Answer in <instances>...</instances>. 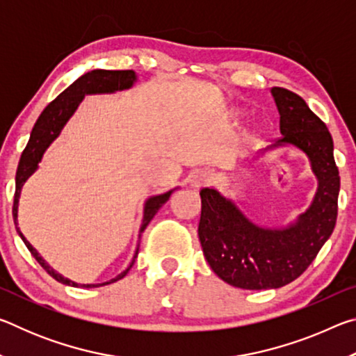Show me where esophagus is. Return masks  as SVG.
Segmentation results:
<instances>
[{"label":"esophagus","instance_id":"1","mask_svg":"<svg viewBox=\"0 0 356 356\" xmlns=\"http://www.w3.org/2000/svg\"><path fill=\"white\" fill-rule=\"evenodd\" d=\"M210 182H212V174L207 171H196L190 177V186L195 190H200L202 186L209 185Z\"/></svg>","mask_w":356,"mask_h":356}]
</instances>
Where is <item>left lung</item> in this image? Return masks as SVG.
I'll use <instances>...</instances> for the list:
<instances>
[{
  "label": "left lung",
  "instance_id": "8db88e82",
  "mask_svg": "<svg viewBox=\"0 0 356 356\" xmlns=\"http://www.w3.org/2000/svg\"><path fill=\"white\" fill-rule=\"evenodd\" d=\"M282 138L259 152L281 147L305 154L317 179V190L305 212L286 226H262L251 220L232 197L210 186L201 190L197 234L210 268L227 284L248 291L278 289L309 267L333 234L339 196V171L333 138L300 95L272 88Z\"/></svg>",
  "mask_w": 356,
  "mask_h": 356
}]
</instances>
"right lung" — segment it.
<instances>
[{"mask_svg":"<svg viewBox=\"0 0 356 356\" xmlns=\"http://www.w3.org/2000/svg\"><path fill=\"white\" fill-rule=\"evenodd\" d=\"M136 81H138V75L134 70H100V69H97V70H91V72H88V74L81 75L76 81L72 83L64 92L59 94L58 97L53 100L44 111H42L39 119L35 120L26 147H25V150H23V154L20 156L19 168H17V174H15V196H14V209H12L17 234H19L20 238L23 240V243L26 245V248L34 256L35 261L42 265V268H44L45 272L51 276V278H55L58 282H63V284H65V286L99 287V286L111 284V282H116L118 280H122L124 276L129 273L131 265L135 264L140 243H138V246H136L135 256H134V259H131L129 267L125 268L122 273H119L116 278L105 281V282H100V284H78V282H75V281L64 278L61 273H58L55 268L48 265L45 259L39 254L38 250H35L34 246L28 242L26 237L23 236L20 231V227H19V200L22 195V188H23V185H25L26 180L39 170V163L42 161V159H44V154L47 152V149L51 146V143L55 141L59 135H61V131L65 127V124L69 122V119L74 116L75 111L78 110V106H80V104L83 102L84 95L114 94L118 91H127V89H131L135 86ZM176 190H179V186H176V188H172V190H168L165 193H160V195L149 196L147 200L144 201L143 222H141L140 236H138V238H141V234L144 232V229L147 227L150 220L154 218L155 213L159 212V209L163 206L168 200H170V196Z\"/></svg>","mask_w":356,"mask_h":356,"instance_id":"right-lung-1","label":"right lung"}]
</instances>
